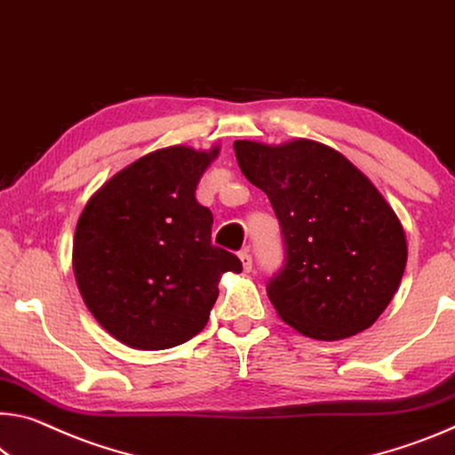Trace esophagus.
I'll return each instance as SVG.
<instances>
[{
	"label": "esophagus",
	"mask_w": 455,
	"mask_h": 455,
	"mask_svg": "<svg viewBox=\"0 0 455 455\" xmlns=\"http://www.w3.org/2000/svg\"><path fill=\"white\" fill-rule=\"evenodd\" d=\"M239 257H241V263H243V269L244 271L253 269V257H251V251L249 249H243L241 253H239Z\"/></svg>",
	"instance_id": "34e87169"
}]
</instances>
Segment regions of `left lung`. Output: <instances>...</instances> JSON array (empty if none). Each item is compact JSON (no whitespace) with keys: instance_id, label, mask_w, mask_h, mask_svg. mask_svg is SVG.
I'll return each instance as SVG.
<instances>
[{"instance_id":"8db88e82","label":"left lung","mask_w":455,"mask_h":455,"mask_svg":"<svg viewBox=\"0 0 455 455\" xmlns=\"http://www.w3.org/2000/svg\"><path fill=\"white\" fill-rule=\"evenodd\" d=\"M239 168L269 198L283 267L267 283L279 318L315 340L372 326L407 263L405 233L372 182L318 141H235Z\"/></svg>"}]
</instances>
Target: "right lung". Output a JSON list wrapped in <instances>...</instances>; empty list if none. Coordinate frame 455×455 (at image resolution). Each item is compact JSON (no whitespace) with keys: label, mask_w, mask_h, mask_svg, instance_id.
Here are the masks:
<instances>
[{"label":"right lung","mask_w":455,"mask_h":455,"mask_svg":"<svg viewBox=\"0 0 455 455\" xmlns=\"http://www.w3.org/2000/svg\"><path fill=\"white\" fill-rule=\"evenodd\" d=\"M219 148L151 151L86 202L72 269L86 307L132 348L164 350L206 326L225 271L239 257L214 247L212 212L196 186Z\"/></svg>","instance_id":"1"}]
</instances>
